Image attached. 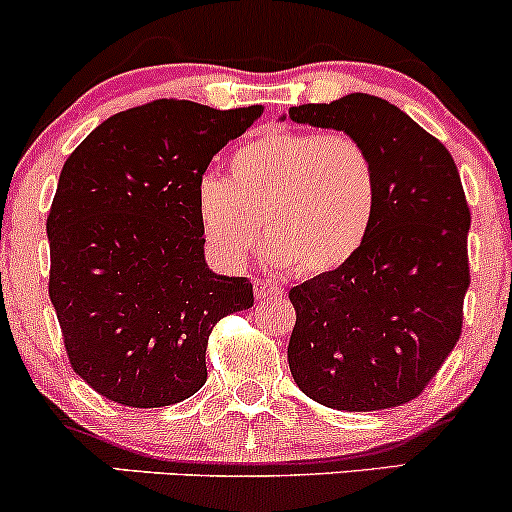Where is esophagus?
<instances>
[{"instance_id": "34e87169", "label": "esophagus", "mask_w": 512, "mask_h": 512, "mask_svg": "<svg viewBox=\"0 0 512 512\" xmlns=\"http://www.w3.org/2000/svg\"><path fill=\"white\" fill-rule=\"evenodd\" d=\"M252 286H255L257 299H274V296H284L282 286L265 282V279H255V284H252Z\"/></svg>"}]
</instances>
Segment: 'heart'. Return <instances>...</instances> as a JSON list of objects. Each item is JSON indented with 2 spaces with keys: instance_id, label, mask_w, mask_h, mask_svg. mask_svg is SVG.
I'll use <instances>...</instances> for the list:
<instances>
[{
  "instance_id": "obj_1",
  "label": "heart",
  "mask_w": 512,
  "mask_h": 512,
  "mask_svg": "<svg viewBox=\"0 0 512 512\" xmlns=\"http://www.w3.org/2000/svg\"><path fill=\"white\" fill-rule=\"evenodd\" d=\"M228 170L230 179L206 174L196 184L199 230L221 265H243L262 223L267 260L308 279L350 265L367 243L379 177L352 133H260L235 148Z\"/></svg>"
}]
</instances>
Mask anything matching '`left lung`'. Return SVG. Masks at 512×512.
Returning a JSON list of instances; mask_svg holds the SVG:
<instances>
[{
    "label": "left lung",
    "mask_w": 512,
    "mask_h": 512,
    "mask_svg": "<svg viewBox=\"0 0 512 512\" xmlns=\"http://www.w3.org/2000/svg\"><path fill=\"white\" fill-rule=\"evenodd\" d=\"M289 119L357 136L379 177L374 226L355 260L289 291L291 376L335 411L403 406L462 335L471 211L457 165L440 140L372 94L291 106Z\"/></svg>",
    "instance_id": "left-lung-1"
}]
</instances>
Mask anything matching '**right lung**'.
Masks as SVG:
<instances>
[{"label":"right lung","mask_w":512,"mask_h":512,"mask_svg":"<svg viewBox=\"0 0 512 512\" xmlns=\"http://www.w3.org/2000/svg\"><path fill=\"white\" fill-rule=\"evenodd\" d=\"M262 111L157 99L106 119L65 160L46 223L48 294L72 369L109 401L194 396L213 325L255 303L247 277L206 265L196 184Z\"/></svg>","instance_id":"1"}]
</instances>
